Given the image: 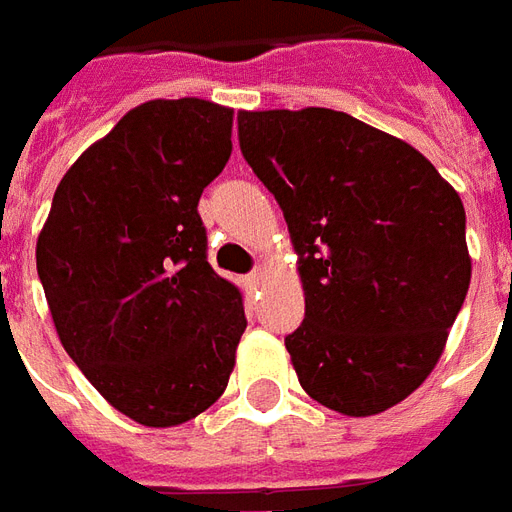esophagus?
Listing matches in <instances>:
<instances>
[{"mask_svg":"<svg viewBox=\"0 0 512 512\" xmlns=\"http://www.w3.org/2000/svg\"><path fill=\"white\" fill-rule=\"evenodd\" d=\"M260 285H263V271H260V268H255L252 274H246V288L257 290Z\"/></svg>","mask_w":512,"mask_h":512,"instance_id":"esophagus-1","label":"esophagus"}]
</instances>
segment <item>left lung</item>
<instances>
[{
  "label": "left lung",
  "instance_id": "obj_1",
  "mask_svg": "<svg viewBox=\"0 0 512 512\" xmlns=\"http://www.w3.org/2000/svg\"><path fill=\"white\" fill-rule=\"evenodd\" d=\"M238 142L299 255L304 321L285 348L304 392L348 417L406 400L472 279L458 191L403 139L334 109L238 112Z\"/></svg>",
  "mask_w": 512,
  "mask_h": 512
}]
</instances>
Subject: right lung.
I'll return each instance as SVG.
<instances>
[{
  "label": "right lung",
  "instance_id": "right-lung-1",
  "mask_svg": "<svg viewBox=\"0 0 512 512\" xmlns=\"http://www.w3.org/2000/svg\"><path fill=\"white\" fill-rule=\"evenodd\" d=\"M230 134L233 109L211 101L136 106L65 172L38 238L62 348L147 428L213 406L246 329L241 293L208 263L197 211Z\"/></svg>",
  "mask_w": 512,
  "mask_h": 512
}]
</instances>
